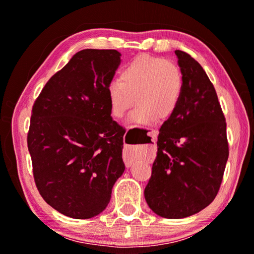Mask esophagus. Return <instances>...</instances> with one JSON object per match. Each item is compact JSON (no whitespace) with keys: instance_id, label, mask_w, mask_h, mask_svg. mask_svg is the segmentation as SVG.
<instances>
[{"instance_id":"34e87169","label":"esophagus","mask_w":254,"mask_h":254,"mask_svg":"<svg viewBox=\"0 0 254 254\" xmlns=\"http://www.w3.org/2000/svg\"><path fill=\"white\" fill-rule=\"evenodd\" d=\"M150 136H151V140L155 142L156 138H157V131L151 130ZM135 159H136V157H135V155H133V154H129V152H125L124 154V162H125V164H126L127 168H129V166L133 164Z\"/></svg>"}]
</instances>
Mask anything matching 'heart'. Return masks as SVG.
<instances>
[{
    "mask_svg": "<svg viewBox=\"0 0 254 254\" xmlns=\"http://www.w3.org/2000/svg\"><path fill=\"white\" fill-rule=\"evenodd\" d=\"M185 81L180 67L175 62L149 55H138L121 68L119 79L107 85V99L113 117L130 113L133 125L154 124L168 120L177 112L182 102Z\"/></svg>",
    "mask_w": 254,
    "mask_h": 254,
    "instance_id": "heart-1",
    "label": "heart"
}]
</instances>
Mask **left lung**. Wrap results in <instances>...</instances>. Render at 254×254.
Returning a JSON list of instances; mask_svg holds the SVG:
<instances>
[{
    "label": "left lung",
    "mask_w": 254,
    "mask_h": 254,
    "mask_svg": "<svg viewBox=\"0 0 254 254\" xmlns=\"http://www.w3.org/2000/svg\"><path fill=\"white\" fill-rule=\"evenodd\" d=\"M185 81L177 112L159 129L157 156L144 190L148 206L184 218L213 202L229 157L227 123L216 91L197 61L175 52Z\"/></svg>",
    "instance_id": "8db88e82"
}]
</instances>
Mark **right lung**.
I'll return each mask as SVG.
<instances>
[{
    "label": "right lung",
    "instance_id": "1",
    "mask_svg": "<svg viewBox=\"0 0 254 254\" xmlns=\"http://www.w3.org/2000/svg\"><path fill=\"white\" fill-rule=\"evenodd\" d=\"M120 57L116 50L77 52L33 104L27 148L34 182L43 199L68 217L102 213L125 171V133L107 99Z\"/></svg>",
    "mask_w": 254,
    "mask_h": 254
}]
</instances>
